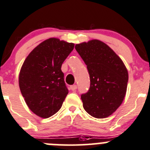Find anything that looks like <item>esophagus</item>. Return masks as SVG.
Instances as JSON below:
<instances>
[{
  "label": "esophagus",
  "mask_w": 150,
  "mask_h": 150,
  "mask_svg": "<svg viewBox=\"0 0 150 150\" xmlns=\"http://www.w3.org/2000/svg\"><path fill=\"white\" fill-rule=\"evenodd\" d=\"M71 90H72V91H74V90H76L77 89V86L76 85V84H74V85H71L70 87Z\"/></svg>",
  "instance_id": "1"
}]
</instances>
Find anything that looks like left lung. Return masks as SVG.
Returning <instances> with one entry per match:
<instances>
[{"mask_svg":"<svg viewBox=\"0 0 150 150\" xmlns=\"http://www.w3.org/2000/svg\"><path fill=\"white\" fill-rule=\"evenodd\" d=\"M90 74L88 92L81 96L84 110L96 118H105L122 104L127 91L128 73L120 57L97 39L76 44Z\"/></svg>","mask_w":150,"mask_h":150,"instance_id":"1","label":"left lung"}]
</instances>
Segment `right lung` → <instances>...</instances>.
Segmentation results:
<instances>
[{
	"instance_id": "obj_1",
	"label": "right lung",
	"mask_w": 150,
	"mask_h": 150,
	"mask_svg": "<svg viewBox=\"0 0 150 150\" xmlns=\"http://www.w3.org/2000/svg\"><path fill=\"white\" fill-rule=\"evenodd\" d=\"M74 44L56 38L45 40L31 51L19 74V86L29 109L48 118L57 113L69 93L61 66Z\"/></svg>"
}]
</instances>
